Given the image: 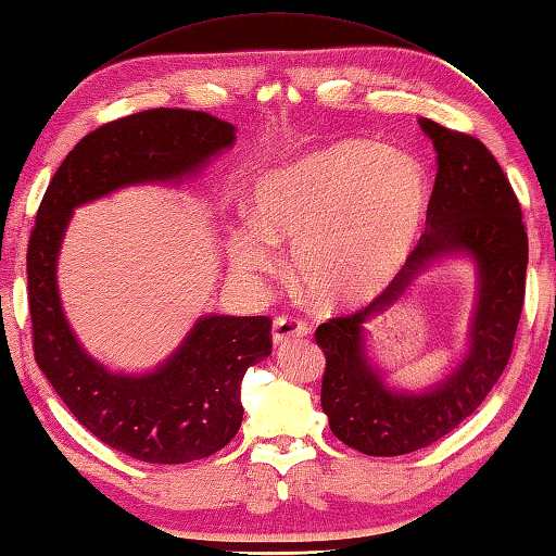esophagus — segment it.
I'll list each match as a JSON object with an SVG mask.
<instances>
[{"instance_id": "34e87169", "label": "esophagus", "mask_w": 556, "mask_h": 556, "mask_svg": "<svg viewBox=\"0 0 556 556\" xmlns=\"http://www.w3.org/2000/svg\"><path fill=\"white\" fill-rule=\"evenodd\" d=\"M306 332H312V326L306 324L304 318L282 314V316H276V320H274V342L276 344L288 342L290 338H302V336H306Z\"/></svg>"}]
</instances>
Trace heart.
<instances>
[{
  "label": "heart",
  "mask_w": 556,
  "mask_h": 556,
  "mask_svg": "<svg viewBox=\"0 0 556 556\" xmlns=\"http://www.w3.org/2000/svg\"><path fill=\"white\" fill-rule=\"evenodd\" d=\"M430 202L426 168L374 140H342L256 176L252 226L228 240L242 274H276V242L294 244V274L324 309H354L400 276Z\"/></svg>",
  "instance_id": "b5f03b06"
}]
</instances>
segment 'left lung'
<instances>
[{
  "label": "left lung",
  "instance_id": "1",
  "mask_svg": "<svg viewBox=\"0 0 556 556\" xmlns=\"http://www.w3.org/2000/svg\"><path fill=\"white\" fill-rule=\"evenodd\" d=\"M438 152L426 232L400 276L376 300L316 328L326 354L320 406L338 440L368 456H397L433 445L471 416L500 380L514 348L526 298L528 236L511 182L488 147L468 132L421 118ZM468 251L479 264L481 292L472 350L438 389L392 393L367 364L363 324L384 311L438 255Z\"/></svg>",
  "mask_w": 556,
  "mask_h": 556
}]
</instances>
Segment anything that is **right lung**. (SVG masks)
<instances>
[{
    "label": "right lung",
    "instance_id": "add662e5",
    "mask_svg": "<svg viewBox=\"0 0 556 556\" xmlns=\"http://www.w3.org/2000/svg\"><path fill=\"white\" fill-rule=\"evenodd\" d=\"M232 142L236 128L204 111L159 106L109 121L73 147L37 208L26 258L35 362L78 424L138 462L188 464L236 438L240 382L274 348L270 318H200L154 374H109L80 350L61 312V238L78 204L123 185L192 174Z\"/></svg>",
    "mask_w": 556,
    "mask_h": 556
}]
</instances>
